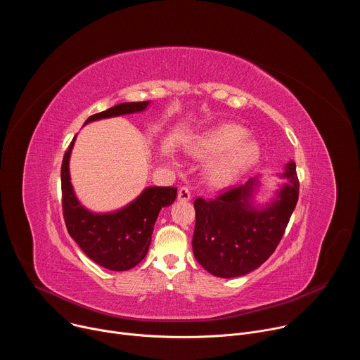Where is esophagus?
I'll return each mask as SVG.
<instances>
[{
    "label": "esophagus",
    "instance_id": "1",
    "mask_svg": "<svg viewBox=\"0 0 360 360\" xmlns=\"http://www.w3.org/2000/svg\"><path fill=\"white\" fill-rule=\"evenodd\" d=\"M178 199L182 202H186L191 199V191L186 186H181L178 191Z\"/></svg>",
    "mask_w": 360,
    "mask_h": 360
}]
</instances>
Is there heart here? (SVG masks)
<instances>
[{
    "instance_id": "b5f03b06",
    "label": "heart",
    "mask_w": 360,
    "mask_h": 360,
    "mask_svg": "<svg viewBox=\"0 0 360 360\" xmlns=\"http://www.w3.org/2000/svg\"><path fill=\"white\" fill-rule=\"evenodd\" d=\"M192 157L215 158L208 178L217 186L235 182L261 158V146L248 138V131L236 124H221L196 135L188 145Z\"/></svg>"
}]
</instances>
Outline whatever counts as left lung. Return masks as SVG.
<instances>
[{"label":"left lung","mask_w":360,"mask_h":360,"mask_svg":"<svg viewBox=\"0 0 360 360\" xmlns=\"http://www.w3.org/2000/svg\"><path fill=\"white\" fill-rule=\"evenodd\" d=\"M285 184L265 207L256 208L258 178L232 186L211 200L196 198L192 249L196 261L219 278L243 276L259 268L279 245L299 196L296 164L281 174Z\"/></svg>","instance_id":"1"}]
</instances>
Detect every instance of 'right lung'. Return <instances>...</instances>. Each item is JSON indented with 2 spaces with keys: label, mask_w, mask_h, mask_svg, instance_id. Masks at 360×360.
I'll use <instances>...</instances> for the list:
<instances>
[{
  "label": "right lung",
  "mask_w": 360,
  "mask_h": 360,
  "mask_svg": "<svg viewBox=\"0 0 360 360\" xmlns=\"http://www.w3.org/2000/svg\"><path fill=\"white\" fill-rule=\"evenodd\" d=\"M148 105L149 101L124 102L91 115L85 124L141 112ZM75 138L65 152L61 167L63 214L68 233L95 264L110 271H128L145 258L160 211L174 203L176 188L149 186L120 211L94 214L79 203L71 185L70 157Z\"/></svg>",
  "instance_id": "add662e5"
}]
</instances>
